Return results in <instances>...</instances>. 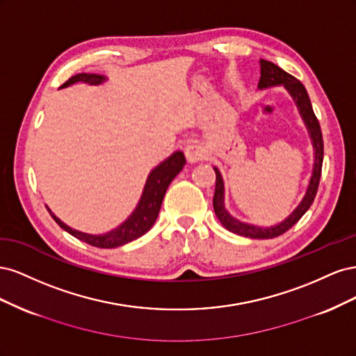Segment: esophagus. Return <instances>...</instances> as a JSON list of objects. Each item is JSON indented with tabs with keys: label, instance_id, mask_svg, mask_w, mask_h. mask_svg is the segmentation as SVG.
I'll list each match as a JSON object with an SVG mask.
<instances>
[{
	"label": "esophagus",
	"instance_id": "1",
	"mask_svg": "<svg viewBox=\"0 0 356 356\" xmlns=\"http://www.w3.org/2000/svg\"><path fill=\"white\" fill-rule=\"evenodd\" d=\"M184 153H186V157H187V160L190 161V163H196V161H200L203 159H207V156H208L207 148H204L199 143H190L186 147Z\"/></svg>",
	"mask_w": 356,
	"mask_h": 356
}]
</instances>
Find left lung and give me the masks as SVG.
Listing matches in <instances>:
<instances>
[{
    "mask_svg": "<svg viewBox=\"0 0 356 356\" xmlns=\"http://www.w3.org/2000/svg\"><path fill=\"white\" fill-rule=\"evenodd\" d=\"M260 68H261V77L260 83H258V88H270V86H277V84H284L285 88L289 90V93L293 95V98L298 106V110L303 115V120L310 132V138L314 141L315 147V166H314V174H312L310 178V184L307 188V193L305 199L301 200L298 204V208L289 215V217L281 222L279 225H275V227H257V225L251 224H245L238 220H234L230 217L229 212L224 208V186H222V178L220 170L215 168V175H217V179H215V193H213V211L215 215H217L220 222L224 225L225 229L232 233L246 236V238H252V239H273L277 238V236L284 234L288 232L293 225L303 217L306 211L310 208V204L314 203L315 196L318 193L319 187V179H321V172H322V160H324V139H322V132H321V126L318 118L314 113V108H312V104L309 99V95L306 92V88L301 84L294 75L288 74L282 68H279L275 65L273 62H268L261 59L260 60Z\"/></svg>",
    "mask_w": 356,
    "mask_h": 356,
    "instance_id": "8db88e82",
    "label": "left lung"
}]
</instances>
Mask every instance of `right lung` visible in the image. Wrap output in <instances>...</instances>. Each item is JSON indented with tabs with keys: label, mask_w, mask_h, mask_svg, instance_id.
<instances>
[{
	"label": "right lung",
	"mask_w": 356,
	"mask_h": 356,
	"mask_svg": "<svg viewBox=\"0 0 356 356\" xmlns=\"http://www.w3.org/2000/svg\"><path fill=\"white\" fill-rule=\"evenodd\" d=\"M104 80L105 79L102 77V75L83 72V74L72 75V77L63 83L60 88H67V86L74 84L77 81H83L88 84H101ZM184 165H186V157L181 152L174 153L168 160H165L163 163H160L152 172V174H149L144 193H143V197H141V200H139L134 213L120 225V227H117L115 230L106 233V234L95 236V234H86V233H81L77 230H72L71 227H68L67 224H63L58 217H55L50 209H49V212L53 217V220H55L63 230L68 232L70 234L74 236V238H77L86 243H89L96 248L122 246L124 243H129L138 238H141L143 234H145L149 229L153 227V224L157 220L161 202H163L165 193L172 182V179H174L179 174L181 169L184 168Z\"/></svg>",
	"instance_id": "right-lung-1"
}]
</instances>
